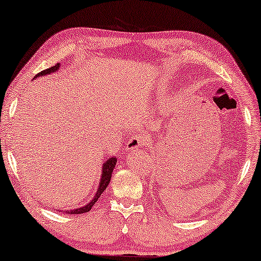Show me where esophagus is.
<instances>
[{"label": "esophagus", "instance_id": "obj_1", "mask_svg": "<svg viewBox=\"0 0 261 261\" xmlns=\"http://www.w3.org/2000/svg\"><path fill=\"white\" fill-rule=\"evenodd\" d=\"M148 142V137L146 133H134L132 134L127 142V149H135V148H144Z\"/></svg>", "mask_w": 261, "mask_h": 261}]
</instances>
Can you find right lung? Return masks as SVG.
Segmentation results:
<instances>
[{"instance_id":"right-lung-1","label":"right lung","mask_w":261,"mask_h":261,"mask_svg":"<svg viewBox=\"0 0 261 261\" xmlns=\"http://www.w3.org/2000/svg\"><path fill=\"white\" fill-rule=\"evenodd\" d=\"M58 69H59V64H56L55 66H51V67H49V69H46L44 71H41V72L38 73L34 78H37L39 76H44V74H47V73H52V72H55V71L58 70ZM115 165H116V158H115V156H112V158H109L108 160H107V162L103 164V166H102L103 172H102V177H101V183H99V185H98L97 192H96L95 197L92 198V199H90V202H89L87 205L81 206V208L73 209V210H71V212H65V213L66 214H71V215H76V214L88 213L89 210H91V208H92V206H94L95 203L97 202V199L101 197L102 192L106 190L107 187H108V184H109V181H110V178H112V172H113V170H114V167H115Z\"/></svg>"}]
</instances>
